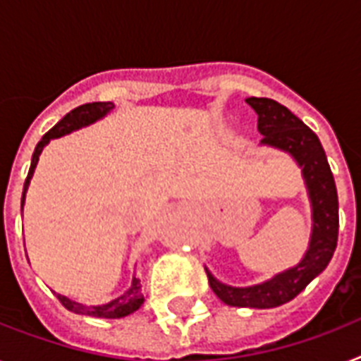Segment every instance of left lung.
<instances>
[{"instance_id": "left-lung-1", "label": "left lung", "mask_w": 361, "mask_h": 361, "mask_svg": "<svg viewBox=\"0 0 361 361\" xmlns=\"http://www.w3.org/2000/svg\"><path fill=\"white\" fill-rule=\"evenodd\" d=\"M245 101L258 114L257 129L264 136L260 142L285 149L302 166L313 204V236L309 251L296 268L286 269L262 285L234 288L215 281L214 275L206 271L212 290L226 305L268 309L290 302L330 264L339 234V202L334 174L319 136L274 99L249 97Z\"/></svg>"}]
</instances>
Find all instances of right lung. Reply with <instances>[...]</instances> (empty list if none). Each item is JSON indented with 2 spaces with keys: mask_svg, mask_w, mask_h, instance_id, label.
<instances>
[{
  "mask_svg": "<svg viewBox=\"0 0 361 361\" xmlns=\"http://www.w3.org/2000/svg\"><path fill=\"white\" fill-rule=\"evenodd\" d=\"M114 109L112 103H87L82 104V106H76L75 110H71L69 114L65 116L63 120L56 123L52 129L48 130L47 135L42 136L41 142L37 144L35 152H33V157H31V166L30 172H27V178H25L24 183V195H22V204H24L25 191H27V185H30L31 176H33V170L37 166V161H39V155H41L42 147L47 146L48 142L52 138H58V136H63L67 133L75 129H80L84 125H90L93 121H97L99 118H103L104 114H109L110 110ZM58 300L61 302L65 309H69L73 313L78 314H90V317H95V319H121V317H127V314L135 313L136 309L140 307L144 303V296L140 292V281L133 277V283H130V288L125 292L123 296L116 298L106 305H97V307H86L82 303H76L73 300L65 296H58Z\"/></svg>",
  "mask_w": 361,
  "mask_h": 361,
  "instance_id": "obj_1",
  "label": "right lung"
}]
</instances>
